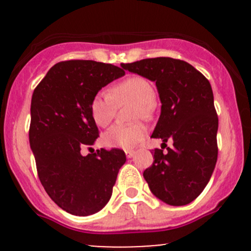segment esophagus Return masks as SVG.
Wrapping results in <instances>:
<instances>
[{
    "instance_id": "1",
    "label": "esophagus",
    "mask_w": 251,
    "mask_h": 251,
    "mask_svg": "<svg viewBox=\"0 0 251 251\" xmlns=\"http://www.w3.org/2000/svg\"><path fill=\"white\" fill-rule=\"evenodd\" d=\"M125 153H126V157H127V158H132L134 155L135 151H134V150H126Z\"/></svg>"
}]
</instances>
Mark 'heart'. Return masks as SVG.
Segmentation results:
<instances>
[{"mask_svg":"<svg viewBox=\"0 0 251 251\" xmlns=\"http://www.w3.org/2000/svg\"><path fill=\"white\" fill-rule=\"evenodd\" d=\"M133 101V119H150L154 113L155 91L152 83L142 76H129L117 83L111 93L100 92L89 105L91 116L98 126L106 127L116 116L118 105ZM148 129L143 124L113 125L103 134V144L108 148H133L146 137Z\"/></svg>","mask_w":251,"mask_h":251,"instance_id":"1","label":"heart"}]
</instances>
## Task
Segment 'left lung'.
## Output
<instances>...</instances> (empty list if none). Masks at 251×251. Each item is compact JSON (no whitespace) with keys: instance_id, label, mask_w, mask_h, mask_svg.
Segmentation results:
<instances>
[{"instance_id":"obj_1","label":"left lung","mask_w":251,"mask_h":251,"mask_svg":"<svg viewBox=\"0 0 251 251\" xmlns=\"http://www.w3.org/2000/svg\"><path fill=\"white\" fill-rule=\"evenodd\" d=\"M122 67L154 81L162 101L152 138L164 143L153 150V164L144 178L164 203L186 205L201 194L217 162L218 117L211 85L194 66L172 57L144 59ZM168 140L171 148L166 147ZM165 147L168 152L163 154Z\"/></svg>"}]
</instances>
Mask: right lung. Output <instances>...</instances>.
Returning <instances> with one entry per match:
<instances>
[{
	"instance_id": "1",
	"label": "right lung",
	"mask_w": 251,
	"mask_h": 251,
	"mask_svg": "<svg viewBox=\"0 0 251 251\" xmlns=\"http://www.w3.org/2000/svg\"><path fill=\"white\" fill-rule=\"evenodd\" d=\"M125 71L92 60L57 62L34 89L30 105L29 144L37 176L46 192L65 211L88 216L107 204L119 169L125 164L120 149L98 150L99 129L89 105L98 92Z\"/></svg>"
}]
</instances>
